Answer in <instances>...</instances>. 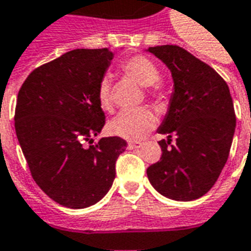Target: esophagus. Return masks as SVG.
I'll use <instances>...</instances> for the list:
<instances>
[{
	"mask_svg": "<svg viewBox=\"0 0 251 251\" xmlns=\"http://www.w3.org/2000/svg\"><path fill=\"white\" fill-rule=\"evenodd\" d=\"M142 142H129L128 143V147L129 149H140L142 147Z\"/></svg>",
	"mask_w": 251,
	"mask_h": 251,
	"instance_id": "34e87169",
	"label": "esophagus"
}]
</instances>
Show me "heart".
Returning <instances> with one entry per match:
<instances>
[{
  "label": "heart",
  "mask_w": 251,
  "mask_h": 251,
  "mask_svg": "<svg viewBox=\"0 0 251 251\" xmlns=\"http://www.w3.org/2000/svg\"><path fill=\"white\" fill-rule=\"evenodd\" d=\"M123 73L139 83L143 88H150L159 81V70L155 63L146 56H132L122 65ZM159 89L151 88L149 92L157 96ZM99 104L104 111H111L112 92L108 78L101 79L97 90ZM155 126V116L147 108H136L123 111L109 124V128L115 135L128 140H139Z\"/></svg>",
  "instance_id": "heart-1"
}]
</instances>
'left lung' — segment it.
Here are the masks:
<instances>
[{"label":"left lung","instance_id":"obj_1","mask_svg":"<svg viewBox=\"0 0 251 251\" xmlns=\"http://www.w3.org/2000/svg\"><path fill=\"white\" fill-rule=\"evenodd\" d=\"M168 66L173 93L158 134L162 157L147 169L154 189L176 201L204 196L219 178L235 132L230 89L211 66L178 46L149 47ZM175 143L171 145V138Z\"/></svg>","mask_w":251,"mask_h":251}]
</instances>
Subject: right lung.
Here are the masks:
<instances>
[{"instance_id":"obj_1","label":"right lung","mask_w":251,"mask_h":251,"mask_svg":"<svg viewBox=\"0 0 251 251\" xmlns=\"http://www.w3.org/2000/svg\"><path fill=\"white\" fill-rule=\"evenodd\" d=\"M108 49H77L28 75L19 96L15 128L23 154L40 189L73 209L100 201L116 176L127 142L119 136L93 143L105 124L97 90L111 66Z\"/></svg>"}]
</instances>
